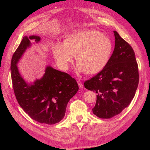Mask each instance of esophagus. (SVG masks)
Instances as JSON below:
<instances>
[{
    "label": "esophagus",
    "mask_w": 150,
    "mask_h": 150,
    "mask_svg": "<svg viewBox=\"0 0 150 150\" xmlns=\"http://www.w3.org/2000/svg\"><path fill=\"white\" fill-rule=\"evenodd\" d=\"M77 82H78V85L79 86V88L82 89L83 88V84L82 82H81L80 80H77Z\"/></svg>",
    "instance_id": "34e87169"
}]
</instances>
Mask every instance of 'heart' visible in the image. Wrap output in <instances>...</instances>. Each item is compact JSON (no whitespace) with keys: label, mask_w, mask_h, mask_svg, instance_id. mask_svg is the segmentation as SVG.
<instances>
[{"label":"heart","mask_w":150,"mask_h":150,"mask_svg":"<svg viewBox=\"0 0 150 150\" xmlns=\"http://www.w3.org/2000/svg\"><path fill=\"white\" fill-rule=\"evenodd\" d=\"M112 45L111 40L100 32L84 29L67 35L64 42H57L52 46V53L58 66L66 70L76 53L78 70L93 74L100 72L110 60Z\"/></svg>","instance_id":"obj_1"}]
</instances>
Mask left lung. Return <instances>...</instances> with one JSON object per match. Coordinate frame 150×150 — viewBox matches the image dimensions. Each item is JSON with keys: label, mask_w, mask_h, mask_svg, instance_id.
I'll list each match as a JSON object with an SVG mask.
<instances>
[{"label": "left lung", "mask_w": 150, "mask_h": 150, "mask_svg": "<svg viewBox=\"0 0 150 150\" xmlns=\"http://www.w3.org/2000/svg\"><path fill=\"white\" fill-rule=\"evenodd\" d=\"M115 46L108 64L84 87L97 95L93 114L100 118H110L128 107L133 99L139 83L138 66L130 45L116 31Z\"/></svg>", "instance_id": "1"}]
</instances>
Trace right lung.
I'll use <instances>...</instances> for the list:
<instances>
[{
	"instance_id": "right-lung-1",
	"label": "right lung",
	"mask_w": 150,
	"mask_h": 150,
	"mask_svg": "<svg viewBox=\"0 0 150 150\" xmlns=\"http://www.w3.org/2000/svg\"><path fill=\"white\" fill-rule=\"evenodd\" d=\"M40 40L36 35L22 39L11 59V78L16 98L23 110L36 121L53 125L64 118L67 104L78 92L79 86L71 75L50 66L42 78L33 84L25 82L16 64L31 42L38 43Z\"/></svg>"
}]
</instances>
